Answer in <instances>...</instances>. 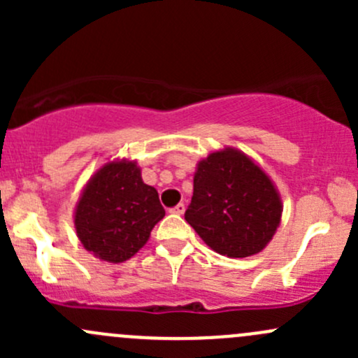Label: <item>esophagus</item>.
Segmentation results:
<instances>
[{
	"instance_id": "1",
	"label": "esophagus",
	"mask_w": 358,
	"mask_h": 358,
	"mask_svg": "<svg viewBox=\"0 0 358 358\" xmlns=\"http://www.w3.org/2000/svg\"><path fill=\"white\" fill-rule=\"evenodd\" d=\"M169 213H173V215H183V213H185V204L180 202V204H176L175 208L169 209Z\"/></svg>"
}]
</instances>
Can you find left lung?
I'll list each match as a JSON object with an SVG mask.
<instances>
[{
    "mask_svg": "<svg viewBox=\"0 0 358 358\" xmlns=\"http://www.w3.org/2000/svg\"><path fill=\"white\" fill-rule=\"evenodd\" d=\"M280 215L273 183L243 152L227 149L199 162L185 220L216 252L229 258L256 255L273 237Z\"/></svg>",
    "mask_w": 358,
    "mask_h": 358,
    "instance_id": "8db88e82",
    "label": "left lung"
}]
</instances>
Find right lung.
<instances>
[{
  "mask_svg": "<svg viewBox=\"0 0 358 358\" xmlns=\"http://www.w3.org/2000/svg\"><path fill=\"white\" fill-rule=\"evenodd\" d=\"M164 208L131 161L109 162L88 182L76 208V232L88 251L110 263L131 258L149 241Z\"/></svg>",
  "mask_w": 358,
  "mask_h": 358,
  "instance_id": "add662e5",
  "label": "right lung"
}]
</instances>
